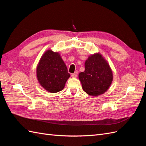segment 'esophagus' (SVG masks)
Segmentation results:
<instances>
[{
	"label": "esophagus",
	"instance_id": "34e87169",
	"mask_svg": "<svg viewBox=\"0 0 146 146\" xmlns=\"http://www.w3.org/2000/svg\"><path fill=\"white\" fill-rule=\"evenodd\" d=\"M77 74H78V72H77V71H76L74 73H73V74H71V77H72V78L76 77L77 76Z\"/></svg>",
	"mask_w": 146,
	"mask_h": 146
}]
</instances>
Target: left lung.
<instances>
[{
    "mask_svg": "<svg viewBox=\"0 0 146 146\" xmlns=\"http://www.w3.org/2000/svg\"><path fill=\"white\" fill-rule=\"evenodd\" d=\"M85 71L78 75L83 91L90 96H99L107 91L113 81V73L107 61L100 54L88 57Z\"/></svg>",
    "mask_w": 146,
    "mask_h": 146,
    "instance_id": "8db88e82",
    "label": "left lung"
}]
</instances>
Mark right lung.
<instances>
[{
    "mask_svg": "<svg viewBox=\"0 0 146 146\" xmlns=\"http://www.w3.org/2000/svg\"><path fill=\"white\" fill-rule=\"evenodd\" d=\"M36 76L39 83L46 90L55 93L63 89L70 74L58 52L48 50L39 60Z\"/></svg>",
    "mask_w": 146,
    "mask_h": 146,
    "instance_id": "right-lung-1",
    "label": "right lung"
}]
</instances>
